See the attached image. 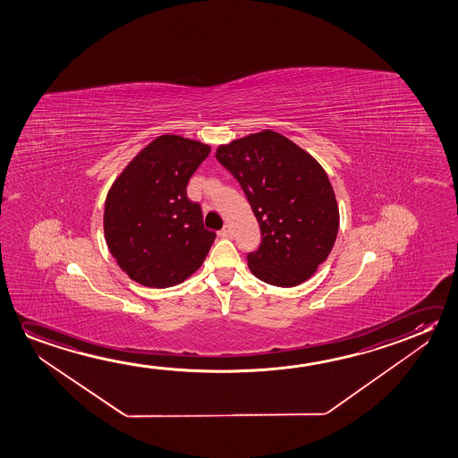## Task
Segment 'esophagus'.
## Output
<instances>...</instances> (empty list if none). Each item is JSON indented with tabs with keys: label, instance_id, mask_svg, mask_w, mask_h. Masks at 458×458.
Masks as SVG:
<instances>
[{
	"label": "esophagus",
	"instance_id": "34e87169",
	"mask_svg": "<svg viewBox=\"0 0 458 458\" xmlns=\"http://www.w3.org/2000/svg\"><path fill=\"white\" fill-rule=\"evenodd\" d=\"M218 235L221 239H231V237H233V229H231V225H225V227L219 231Z\"/></svg>",
	"mask_w": 458,
	"mask_h": 458
}]
</instances>
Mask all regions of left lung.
I'll use <instances>...</instances> for the list:
<instances>
[{
	"label": "left lung",
	"mask_w": 458,
	"mask_h": 458,
	"mask_svg": "<svg viewBox=\"0 0 458 458\" xmlns=\"http://www.w3.org/2000/svg\"><path fill=\"white\" fill-rule=\"evenodd\" d=\"M216 159L243 189L261 229L248 253L256 278L296 286L315 274L335 247L339 207L327 172L312 156L276 131L233 140Z\"/></svg>",
	"instance_id": "1"
}]
</instances>
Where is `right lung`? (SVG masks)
Returning a JSON list of instances; mask_svg holds the SVG:
<instances>
[{
    "label": "right lung",
    "instance_id": "1",
    "mask_svg": "<svg viewBox=\"0 0 458 458\" xmlns=\"http://www.w3.org/2000/svg\"><path fill=\"white\" fill-rule=\"evenodd\" d=\"M210 146L162 135L131 160L109 189L103 227L109 251L137 284L167 288L192 276L216 233L189 200V178Z\"/></svg>",
    "mask_w": 458,
    "mask_h": 458
}]
</instances>
